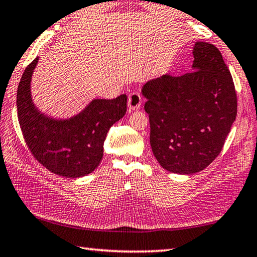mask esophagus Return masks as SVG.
I'll return each instance as SVG.
<instances>
[{
	"mask_svg": "<svg viewBox=\"0 0 257 257\" xmlns=\"http://www.w3.org/2000/svg\"><path fill=\"white\" fill-rule=\"evenodd\" d=\"M142 104V95L138 92L130 93L128 96V106L130 110H137L141 108Z\"/></svg>",
	"mask_w": 257,
	"mask_h": 257,
	"instance_id": "obj_1",
	"label": "esophagus"
}]
</instances>
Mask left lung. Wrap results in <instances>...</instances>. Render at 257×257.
Returning <instances> with one entry per match:
<instances>
[{
	"label": "left lung",
	"instance_id": "8db88e82",
	"mask_svg": "<svg viewBox=\"0 0 257 257\" xmlns=\"http://www.w3.org/2000/svg\"><path fill=\"white\" fill-rule=\"evenodd\" d=\"M193 57L192 72L163 75L142 90L154 156L177 174L197 173L211 164L237 115L235 85L220 51L197 41Z\"/></svg>",
	"mask_w": 257,
	"mask_h": 257
}]
</instances>
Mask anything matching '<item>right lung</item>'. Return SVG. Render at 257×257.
Returning a JSON list of instances; mask_svg holds the SVG:
<instances>
[{"mask_svg": "<svg viewBox=\"0 0 257 257\" xmlns=\"http://www.w3.org/2000/svg\"><path fill=\"white\" fill-rule=\"evenodd\" d=\"M38 57L28 65L19 83L17 109L28 148L41 165L64 177H81L94 171L103 156V144L111 125L125 114L127 95L93 100L80 114L55 120L32 103L30 81Z\"/></svg>", "mask_w": 257, "mask_h": 257, "instance_id": "right-lung-1", "label": "right lung"}]
</instances>
